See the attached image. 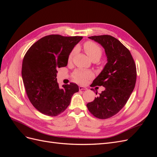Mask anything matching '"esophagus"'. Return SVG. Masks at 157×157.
Instances as JSON below:
<instances>
[{"instance_id":"obj_1","label":"esophagus","mask_w":157,"mask_h":157,"mask_svg":"<svg viewBox=\"0 0 157 157\" xmlns=\"http://www.w3.org/2000/svg\"><path fill=\"white\" fill-rule=\"evenodd\" d=\"M78 88H79V90H87V88H86V87L83 86H79Z\"/></svg>"}]
</instances>
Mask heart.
<instances>
[{
  "mask_svg": "<svg viewBox=\"0 0 157 157\" xmlns=\"http://www.w3.org/2000/svg\"><path fill=\"white\" fill-rule=\"evenodd\" d=\"M84 49L91 60H99L101 57L102 50L101 48V47L93 42H86V43L84 44ZM76 52H77V49L76 48L71 51L68 58L69 61L72 60ZM92 77L93 74L91 72L81 69L76 70L73 75V77L75 79V80H76V81L79 83L86 82L88 79L92 78Z\"/></svg>",
  "mask_w": 157,
  "mask_h": 157,
  "instance_id": "heart-1",
  "label": "heart"
}]
</instances>
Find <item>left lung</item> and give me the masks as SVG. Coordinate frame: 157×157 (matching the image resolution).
<instances>
[{"label": "left lung", "mask_w": 157, "mask_h": 157, "mask_svg": "<svg viewBox=\"0 0 157 157\" xmlns=\"http://www.w3.org/2000/svg\"><path fill=\"white\" fill-rule=\"evenodd\" d=\"M88 38L101 45L107 63L92 84L102 86L105 90L86 106L94 117L105 119L119 112L129 99L136 84V67L130 51L115 37L99 35Z\"/></svg>", "instance_id": "1"}]
</instances>
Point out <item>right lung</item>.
I'll use <instances>...</instances> for the list:
<instances>
[{
	"label": "right lung",
	"mask_w": 157,
	"mask_h": 157,
	"mask_svg": "<svg viewBox=\"0 0 157 157\" xmlns=\"http://www.w3.org/2000/svg\"><path fill=\"white\" fill-rule=\"evenodd\" d=\"M82 36L50 35L42 37L27 50L23 59L21 76L28 98L38 111L55 117L69 105L73 95L78 92L75 83L57 82V69L67 66L68 58Z\"/></svg>",
	"instance_id": "1"
}]
</instances>
